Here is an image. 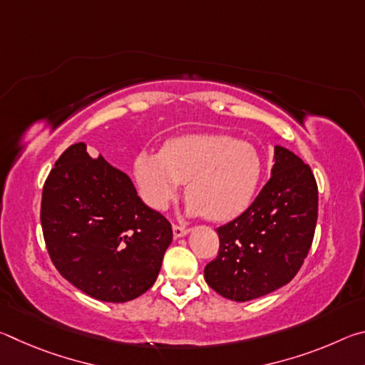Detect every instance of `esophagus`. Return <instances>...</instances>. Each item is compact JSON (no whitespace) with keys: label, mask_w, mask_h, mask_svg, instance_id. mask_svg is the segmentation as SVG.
I'll return each mask as SVG.
<instances>
[{"label":"esophagus","mask_w":365,"mask_h":365,"mask_svg":"<svg viewBox=\"0 0 365 365\" xmlns=\"http://www.w3.org/2000/svg\"><path fill=\"white\" fill-rule=\"evenodd\" d=\"M172 230H174V237L175 238H182V237H185V235L190 233V228L180 227V225H174V227H172Z\"/></svg>","instance_id":"obj_1"}]
</instances>
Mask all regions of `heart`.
<instances>
[{"label": "heart", "instance_id": "obj_1", "mask_svg": "<svg viewBox=\"0 0 365 365\" xmlns=\"http://www.w3.org/2000/svg\"><path fill=\"white\" fill-rule=\"evenodd\" d=\"M143 200L163 211L187 185V214L225 222L242 214L261 180L256 150L227 135L190 133L172 138L160 153L141 151L133 163Z\"/></svg>", "mask_w": 365, "mask_h": 365}]
</instances>
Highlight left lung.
Masks as SVG:
<instances>
[{"instance_id": "obj_1", "label": "left lung", "mask_w": 365, "mask_h": 365, "mask_svg": "<svg viewBox=\"0 0 365 365\" xmlns=\"http://www.w3.org/2000/svg\"><path fill=\"white\" fill-rule=\"evenodd\" d=\"M317 183L311 168L280 145L269 182L251 206L217 228L219 255L205 269L207 285L232 301H251L292 282L312 245Z\"/></svg>"}]
</instances>
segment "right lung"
Wrapping results in <instances>:
<instances>
[{
    "label": "right lung",
    "instance_id": "add662e5",
    "mask_svg": "<svg viewBox=\"0 0 365 365\" xmlns=\"http://www.w3.org/2000/svg\"><path fill=\"white\" fill-rule=\"evenodd\" d=\"M43 237L54 267L80 292L127 302L158 279L172 227L137 195L125 172L67 148L43 187Z\"/></svg>",
    "mask_w": 365,
    "mask_h": 365
}]
</instances>
